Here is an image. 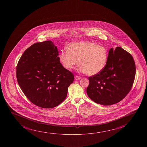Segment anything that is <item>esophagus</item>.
<instances>
[{"mask_svg": "<svg viewBox=\"0 0 147 147\" xmlns=\"http://www.w3.org/2000/svg\"><path fill=\"white\" fill-rule=\"evenodd\" d=\"M75 79L76 80H80L81 79V77L80 76H75Z\"/></svg>", "mask_w": 147, "mask_h": 147, "instance_id": "obj_1", "label": "esophagus"}]
</instances>
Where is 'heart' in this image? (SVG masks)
<instances>
[{
  "mask_svg": "<svg viewBox=\"0 0 147 147\" xmlns=\"http://www.w3.org/2000/svg\"><path fill=\"white\" fill-rule=\"evenodd\" d=\"M62 51L59 59L65 68L70 70L77 64L78 69L88 75H95L104 69L107 59V52L105 47L88 42H72Z\"/></svg>",
  "mask_w": 147,
  "mask_h": 147,
  "instance_id": "1",
  "label": "heart"
}]
</instances>
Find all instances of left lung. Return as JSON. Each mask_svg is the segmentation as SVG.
I'll use <instances>...</instances> for the list:
<instances>
[{"instance_id":"8db88e82","label":"left lung","mask_w":147,"mask_h":147,"mask_svg":"<svg viewBox=\"0 0 147 147\" xmlns=\"http://www.w3.org/2000/svg\"><path fill=\"white\" fill-rule=\"evenodd\" d=\"M136 70L131 54L121 47L111 48L104 69L98 74L89 77L88 96L95 102L103 105L119 102L131 90Z\"/></svg>"}]
</instances>
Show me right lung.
I'll use <instances>...</instances> for the list:
<instances>
[{
  "mask_svg": "<svg viewBox=\"0 0 147 147\" xmlns=\"http://www.w3.org/2000/svg\"><path fill=\"white\" fill-rule=\"evenodd\" d=\"M50 40L34 43L24 51L16 66L17 80L26 96L44 109L58 106L66 98L74 75L63 67Z\"/></svg>",
  "mask_w": 147,
  "mask_h": 147,
  "instance_id": "obj_1",
  "label": "right lung"
}]
</instances>
